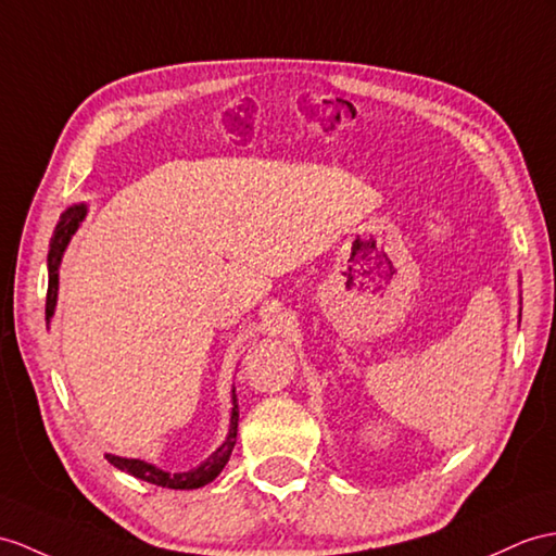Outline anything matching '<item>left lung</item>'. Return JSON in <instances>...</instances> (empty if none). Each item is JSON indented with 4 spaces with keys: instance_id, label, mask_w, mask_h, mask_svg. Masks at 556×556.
<instances>
[{
    "instance_id": "obj_1",
    "label": "left lung",
    "mask_w": 556,
    "mask_h": 556,
    "mask_svg": "<svg viewBox=\"0 0 556 556\" xmlns=\"http://www.w3.org/2000/svg\"><path fill=\"white\" fill-rule=\"evenodd\" d=\"M521 304V302H519ZM519 323H521V308H519Z\"/></svg>"
}]
</instances>
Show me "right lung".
<instances>
[{"label": "right lung", "mask_w": 556, "mask_h": 556, "mask_svg": "<svg viewBox=\"0 0 556 556\" xmlns=\"http://www.w3.org/2000/svg\"><path fill=\"white\" fill-rule=\"evenodd\" d=\"M87 216V205L79 202V205H71L63 214L61 222L53 228V236L49 242V254H47V268H49V288H47V328L49 320L53 318V311H56V302H59V268L63 262V254L71 245L73 236L77 233V228L83 226ZM233 408H231V425H228V434L224 439V443L216 448L210 457L202 459V463L188 471H165L146 459H137V457H119L113 453H105V459L113 467H117L119 471H127L131 477H137L141 481L162 485V489H174V491H193V489H202L210 481H214L219 477L222 469L226 467L228 457L233 453L236 445V437H238V399H236V389H233Z\"/></svg>", "instance_id": "obj_1"}]
</instances>
